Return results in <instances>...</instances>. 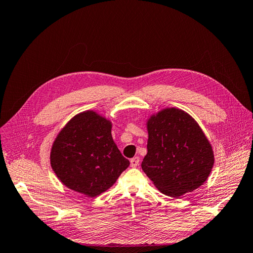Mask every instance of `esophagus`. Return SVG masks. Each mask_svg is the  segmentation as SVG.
<instances>
[{"mask_svg": "<svg viewBox=\"0 0 253 253\" xmlns=\"http://www.w3.org/2000/svg\"><path fill=\"white\" fill-rule=\"evenodd\" d=\"M131 167L132 168H136L139 165V158L138 157H134V158L131 159Z\"/></svg>", "mask_w": 253, "mask_h": 253, "instance_id": "1", "label": "esophagus"}]
</instances>
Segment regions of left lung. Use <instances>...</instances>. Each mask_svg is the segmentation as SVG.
<instances>
[{"instance_id": "8db88e82", "label": "left lung", "mask_w": 253, "mask_h": 253, "mask_svg": "<svg viewBox=\"0 0 253 253\" xmlns=\"http://www.w3.org/2000/svg\"><path fill=\"white\" fill-rule=\"evenodd\" d=\"M147 155L142 169L161 193L179 197L207 181L214 164L210 143L192 117L168 108L147 122Z\"/></svg>"}]
</instances>
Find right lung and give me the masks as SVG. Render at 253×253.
I'll use <instances>...</instances> for the list:
<instances>
[{
	"mask_svg": "<svg viewBox=\"0 0 253 253\" xmlns=\"http://www.w3.org/2000/svg\"><path fill=\"white\" fill-rule=\"evenodd\" d=\"M50 166L63 184L95 197L130 166L111 136V123L94 111L77 115L56 137Z\"/></svg>",
	"mask_w": 253,
	"mask_h": 253,
	"instance_id": "right-lung-1",
	"label": "right lung"
}]
</instances>
